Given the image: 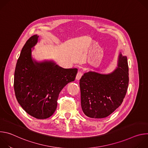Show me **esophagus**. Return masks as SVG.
<instances>
[{
  "label": "esophagus",
  "mask_w": 148,
  "mask_h": 148,
  "mask_svg": "<svg viewBox=\"0 0 148 148\" xmlns=\"http://www.w3.org/2000/svg\"><path fill=\"white\" fill-rule=\"evenodd\" d=\"M82 76V72H81V71H79V72L77 73V75H76V79L79 80V79H81V78Z\"/></svg>",
  "instance_id": "esophagus-1"
}]
</instances>
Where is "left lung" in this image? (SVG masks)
<instances>
[{
  "mask_svg": "<svg viewBox=\"0 0 148 148\" xmlns=\"http://www.w3.org/2000/svg\"><path fill=\"white\" fill-rule=\"evenodd\" d=\"M129 83L127 58L120 54L117 69L111 73L90 71L79 80L82 111L92 118H104L117 109L125 97Z\"/></svg>",
  "mask_w": 148,
  "mask_h": 148,
  "instance_id": "obj_1",
  "label": "left lung"
}]
</instances>
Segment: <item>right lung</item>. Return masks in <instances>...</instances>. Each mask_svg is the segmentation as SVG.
Wrapping results in <instances>:
<instances>
[{
	"instance_id": "obj_1",
	"label": "right lung",
	"mask_w": 148,
	"mask_h": 148,
	"mask_svg": "<svg viewBox=\"0 0 148 148\" xmlns=\"http://www.w3.org/2000/svg\"><path fill=\"white\" fill-rule=\"evenodd\" d=\"M38 36L30 37L17 60L14 77L16 99L22 108L37 119H46L55 112L62 89L74 81L77 69H63L51 61L33 62L32 48Z\"/></svg>"
}]
</instances>
